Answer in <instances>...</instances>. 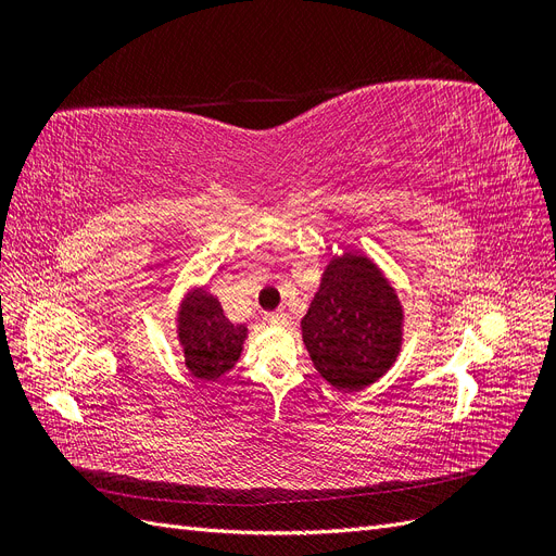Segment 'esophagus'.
<instances>
[{
  "mask_svg": "<svg viewBox=\"0 0 556 556\" xmlns=\"http://www.w3.org/2000/svg\"><path fill=\"white\" fill-rule=\"evenodd\" d=\"M266 323H268V325H274V327H285V325L290 323V315L285 313V311L268 313V315H266Z\"/></svg>",
  "mask_w": 556,
  "mask_h": 556,
  "instance_id": "esophagus-1",
  "label": "esophagus"
}]
</instances>
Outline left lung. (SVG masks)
Here are the masks:
<instances>
[{
	"mask_svg": "<svg viewBox=\"0 0 556 556\" xmlns=\"http://www.w3.org/2000/svg\"><path fill=\"white\" fill-rule=\"evenodd\" d=\"M403 311L380 268L362 255L331 260L301 319L308 355L329 384L364 390L387 374L401 350Z\"/></svg>",
	"mask_w": 556,
	"mask_h": 556,
	"instance_id": "1",
	"label": "left lung"
}]
</instances>
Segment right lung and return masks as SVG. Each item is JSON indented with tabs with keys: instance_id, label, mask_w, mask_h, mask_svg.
Listing matches in <instances>:
<instances>
[{
	"instance_id": "1",
	"label": "right lung",
	"mask_w": 556,
	"mask_h": 556,
	"mask_svg": "<svg viewBox=\"0 0 556 556\" xmlns=\"http://www.w3.org/2000/svg\"><path fill=\"white\" fill-rule=\"evenodd\" d=\"M248 329L231 325L220 301L206 290L185 296L178 313V341L185 366L199 380H217L239 362Z\"/></svg>"
}]
</instances>
